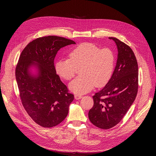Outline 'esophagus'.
Returning <instances> with one entry per match:
<instances>
[{
  "mask_svg": "<svg viewBox=\"0 0 156 156\" xmlns=\"http://www.w3.org/2000/svg\"><path fill=\"white\" fill-rule=\"evenodd\" d=\"M75 99H81L82 98V96L80 95V94H75Z\"/></svg>",
  "mask_w": 156,
  "mask_h": 156,
  "instance_id": "34e87169",
  "label": "esophagus"
}]
</instances>
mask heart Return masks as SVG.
I'll return each instance as SVG.
<instances>
[{"mask_svg":"<svg viewBox=\"0 0 156 156\" xmlns=\"http://www.w3.org/2000/svg\"><path fill=\"white\" fill-rule=\"evenodd\" d=\"M69 56V58L57 60L55 69L60 76L69 81L81 68V76L69 84L70 90L75 93L83 94L94 86L102 87L112 75L115 55L110 49H101L93 44L84 43L72 50Z\"/></svg>","mask_w":156,"mask_h":156,"instance_id":"obj_1","label":"heart"}]
</instances>
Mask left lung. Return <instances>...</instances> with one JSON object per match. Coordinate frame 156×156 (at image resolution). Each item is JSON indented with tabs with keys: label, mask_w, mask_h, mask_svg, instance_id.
Wrapping results in <instances>:
<instances>
[{
	"label": "left lung",
	"mask_w": 156,
	"mask_h": 156,
	"mask_svg": "<svg viewBox=\"0 0 156 156\" xmlns=\"http://www.w3.org/2000/svg\"><path fill=\"white\" fill-rule=\"evenodd\" d=\"M118 58L112 77L93 96V107L88 117L96 126L104 129L115 126L134 102L138 89V66L134 52L127 44L115 37Z\"/></svg>",
	"instance_id": "1"
}]
</instances>
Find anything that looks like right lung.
<instances>
[{"label":"right lung","mask_w":156,"mask_h":156,"mask_svg":"<svg viewBox=\"0 0 156 156\" xmlns=\"http://www.w3.org/2000/svg\"><path fill=\"white\" fill-rule=\"evenodd\" d=\"M63 37L48 36L30 42L21 52L15 69V76L23 107L30 117L42 127L51 128L67 116L74 96L56 73L54 58L62 48L75 44ZM36 66L35 77L29 68Z\"/></svg>","instance_id":"1"}]
</instances>
